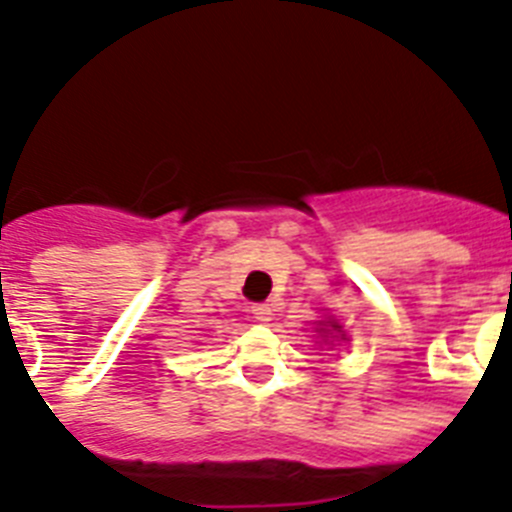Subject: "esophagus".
<instances>
[{"instance_id": "34e87169", "label": "esophagus", "mask_w": 512, "mask_h": 512, "mask_svg": "<svg viewBox=\"0 0 512 512\" xmlns=\"http://www.w3.org/2000/svg\"><path fill=\"white\" fill-rule=\"evenodd\" d=\"M251 312H253V318L259 320V323H266V320H271V305H266V302L251 305Z\"/></svg>"}]
</instances>
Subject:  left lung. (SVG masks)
<instances>
[{"label": "left lung", "mask_w": 512, "mask_h": 512, "mask_svg": "<svg viewBox=\"0 0 512 512\" xmlns=\"http://www.w3.org/2000/svg\"><path fill=\"white\" fill-rule=\"evenodd\" d=\"M330 328H333V330H338V328H341V325H338V323H330ZM320 330H325V328H320Z\"/></svg>", "instance_id": "8db88e82"}]
</instances>
